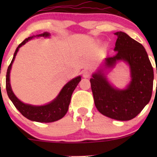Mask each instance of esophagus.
I'll return each instance as SVG.
<instances>
[{
    "mask_svg": "<svg viewBox=\"0 0 157 157\" xmlns=\"http://www.w3.org/2000/svg\"><path fill=\"white\" fill-rule=\"evenodd\" d=\"M90 71H88V70H85L83 71V72H82V76H83L84 78H88L90 76Z\"/></svg>",
    "mask_w": 157,
    "mask_h": 157,
    "instance_id": "1",
    "label": "esophagus"
}]
</instances>
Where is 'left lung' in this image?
<instances>
[{
	"mask_svg": "<svg viewBox=\"0 0 157 157\" xmlns=\"http://www.w3.org/2000/svg\"><path fill=\"white\" fill-rule=\"evenodd\" d=\"M117 36L114 51L117 54L104 60L102 68L90 79L94 104L102 114L113 120L127 121L142 111L151 98L154 70L143 46L122 32ZM119 61L129 65L131 81L125 89L114 87L107 80V69Z\"/></svg>",
	"mask_w": 157,
	"mask_h": 157,
	"instance_id": "obj_1",
	"label": "left lung"
}]
</instances>
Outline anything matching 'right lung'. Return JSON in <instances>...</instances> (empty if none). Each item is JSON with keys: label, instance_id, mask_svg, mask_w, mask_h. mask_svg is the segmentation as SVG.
Returning a JSON list of instances; mask_svg holds the SVG:
<instances>
[{"label": "right lung", "instance_id": "1", "mask_svg": "<svg viewBox=\"0 0 157 157\" xmlns=\"http://www.w3.org/2000/svg\"><path fill=\"white\" fill-rule=\"evenodd\" d=\"M50 35H51L48 32H44V33L33 35L25 39L16 48L12 62L7 69L6 77V89L7 94L16 109L18 110L23 116H24L28 120L38 122H52L63 117L68 111V105L70 104L71 97L74 90L75 89V88L77 87V86L81 80L80 76L73 78L63 87L56 98L44 105H33L24 103L15 96V94L12 91L10 85V71L19 48L29 40L35 38V37H49Z\"/></svg>", "mask_w": 157, "mask_h": 157}]
</instances>
